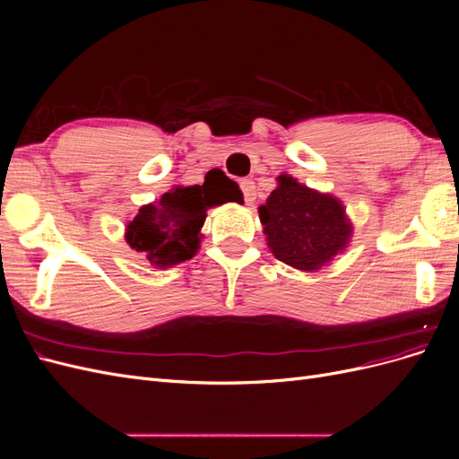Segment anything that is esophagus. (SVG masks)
<instances>
[{"instance_id":"1","label":"esophagus","mask_w":459,"mask_h":459,"mask_svg":"<svg viewBox=\"0 0 459 459\" xmlns=\"http://www.w3.org/2000/svg\"><path fill=\"white\" fill-rule=\"evenodd\" d=\"M241 186V191H243V199L247 204H253L255 199H256V186L253 179H241L239 182Z\"/></svg>"}]
</instances>
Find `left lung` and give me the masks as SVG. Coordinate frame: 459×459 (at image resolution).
Masks as SVG:
<instances>
[{"label":"left lung","mask_w":459,"mask_h":459,"mask_svg":"<svg viewBox=\"0 0 459 459\" xmlns=\"http://www.w3.org/2000/svg\"><path fill=\"white\" fill-rule=\"evenodd\" d=\"M258 212L273 256L304 272L322 268L342 251L352 231L335 197L300 186L290 176H280V187Z\"/></svg>","instance_id":"obj_1"}]
</instances>
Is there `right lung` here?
<instances>
[{
    "mask_svg": "<svg viewBox=\"0 0 459 459\" xmlns=\"http://www.w3.org/2000/svg\"><path fill=\"white\" fill-rule=\"evenodd\" d=\"M203 187H176L164 193L157 203L142 206L126 228L128 245L159 268L193 258L199 248L206 208L226 201H241V193L231 179L228 184L230 195L224 201H211Z\"/></svg>",
    "mask_w": 459,
    "mask_h": 459,
    "instance_id": "right-lung-1",
    "label": "right lung"
}]
</instances>
